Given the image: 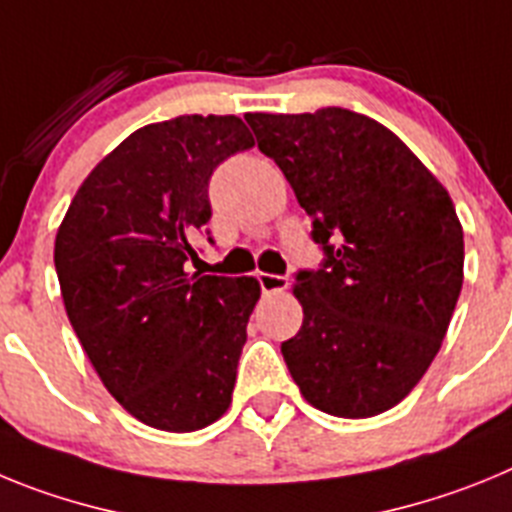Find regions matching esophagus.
<instances>
[{"label": "esophagus", "mask_w": 512, "mask_h": 512, "mask_svg": "<svg viewBox=\"0 0 512 512\" xmlns=\"http://www.w3.org/2000/svg\"><path fill=\"white\" fill-rule=\"evenodd\" d=\"M256 279H259V287L264 295L282 292V289L289 287V279L282 277V274H266V271H261V274H256Z\"/></svg>", "instance_id": "esophagus-1"}]
</instances>
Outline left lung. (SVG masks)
I'll return each instance as SVG.
<instances>
[{"instance_id": "obj_1", "label": "left lung", "mask_w": 512, "mask_h": 512, "mask_svg": "<svg viewBox=\"0 0 512 512\" xmlns=\"http://www.w3.org/2000/svg\"><path fill=\"white\" fill-rule=\"evenodd\" d=\"M259 151L312 217L318 269L295 274L302 328L282 356L310 405L372 418L441 348L464 279L449 192L392 130L343 107L246 115Z\"/></svg>"}]
</instances>
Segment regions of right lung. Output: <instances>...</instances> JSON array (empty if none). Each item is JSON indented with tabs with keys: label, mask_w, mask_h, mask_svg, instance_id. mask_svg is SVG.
Here are the masks:
<instances>
[{
	"label": "right lung",
	"mask_w": 512,
	"mask_h": 512,
	"mask_svg": "<svg viewBox=\"0 0 512 512\" xmlns=\"http://www.w3.org/2000/svg\"><path fill=\"white\" fill-rule=\"evenodd\" d=\"M251 146L235 115L153 122L99 161L58 228L53 261L81 346L122 408L161 431L205 428L230 405L261 287L189 274L187 261L210 235L212 174Z\"/></svg>",
	"instance_id": "add662e5"
}]
</instances>
